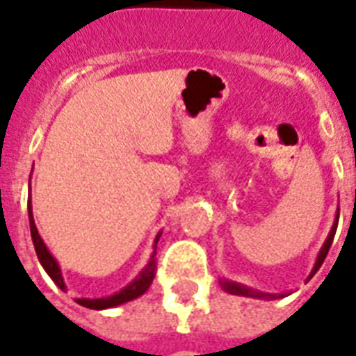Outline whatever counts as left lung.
<instances>
[{
  "label": "left lung",
  "instance_id": "1",
  "mask_svg": "<svg viewBox=\"0 0 356 356\" xmlns=\"http://www.w3.org/2000/svg\"><path fill=\"white\" fill-rule=\"evenodd\" d=\"M337 221H339V208H337L336 217H334V225H332L328 236H326L324 244H322L321 252H318V255H316V261H314V265H313V270H311V275H309V278H307V280H311V278H313L314 273L321 268V265L324 263V259H326L330 246H332V242H334V234H336ZM219 284H221V288H223L227 293H231V296H242V298H252V299H265V301L286 298V293H267V291L254 290V288H250V286H246V284L234 282V280H229V278H219Z\"/></svg>",
  "mask_w": 356,
  "mask_h": 356
}]
</instances>
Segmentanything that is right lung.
<instances>
[{"instance_id":"right-lung-1","label":"right lung","mask_w":356,"mask_h":356,"mask_svg":"<svg viewBox=\"0 0 356 356\" xmlns=\"http://www.w3.org/2000/svg\"><path fill=\"white\" fill-rule=\"evenodd\" d=\"M28 219H30V234H32V242H34L35 248V254H38V259L42 263L43 270L49 275V278L53 282L57 284L58 288L63 291H66V284L65 278H63V270H60V265L58 261L53 257V254L49 252V248L45 246V242L40 236V232H38V227H35L34 221V213H32V202H28ZM162 236V231L156 234L154 238V252L150 255V259L148 263L143 267L139 275L133 278L131 282L124 286L122 290L116 291V293H112V296H106V298H78L76 299V303L81 307H88V309H95V311H104V309H112V307L118 305H124L127 301H133V299L140 298L145 291L150 288V284L154 280V270H156V244H158V240Z\"/></svg>"}]
</instances>
